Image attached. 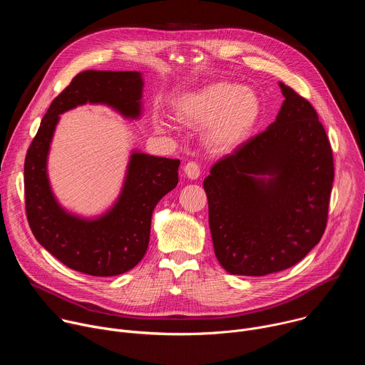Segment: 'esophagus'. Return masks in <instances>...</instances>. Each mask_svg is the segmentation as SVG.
<instances>
[{"instance_id":"obj_1","label":"esophagus","mask_w":365,"mask_h":365,"mask_svg":"<svg viewBox=\"0 0 365 365\" xmlns=\"http://www.w3.org/2000/svg\"><path fill=\"white\" fill-rule=\"evenodd\" d=\"M183 170H185V175H186L189 179H192V180L197 179L199 175H200V168H199V165L195 163V162L186 163L185 168H183Z\"/></svg>"}]
</instances>
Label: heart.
Masks as SVG:
<instances>
[{"label": "heart", "instance_id": "1", "mask_svg": "<svg viewBox=\"0 0 365 365\" xmlns=\"http://www.w3.org/2000/svg\"><path fill=\"white\" fill-rule=\"evenodd\" d=\"M263 114V103L255 91L220 81L185 93L178 102L182 123L206 128V143L217 150L231 151L251 135Z\"/></svg>", "mask_w": 365, "mask_h": 365}]
</instances>
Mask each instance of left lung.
I'll return each mask as SVG.
<instances>
[{
  "label": "left lung",
  "instance_id": "1",
  "mask_svg": "<svg viewBox=\"0 0 365 365\" xmlns=\"http://www.w3.org/2000/svg\"><path fill=\"white\" fill-rule=\"evenodd\" d=\"M280 88L284 102L276 121L218 160L203 180L215 255L231 274L286 270L327 228L331 143L310 102Z\"/></svg>",
  "mask_w": 365,
  "mask_h": 365
}]
</instances>
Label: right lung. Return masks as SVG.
<instances>
[{
	"instance_id": "obj_1",
	"label": "right lung",
	"mask_w": 365,
	"mask_h": 365,
	"mask_svg": "<svg viewBox=\"0 0 365 365\" xmlns=\"http://www.w3.org/2000/svg\"><path fill=\"white\" fill-rule=\"evenodd\" d=\"M140 72L85 71L53 99L24 162L26 214L36 240L72 270L108 277L135 267L144 257L154 206L176 187L180 160L134 151L121 195L95 220L66 212L51 193L46 163L59 115L83 103H107L127 118L141 113Z\"/></svg>"
}]
</instances>
